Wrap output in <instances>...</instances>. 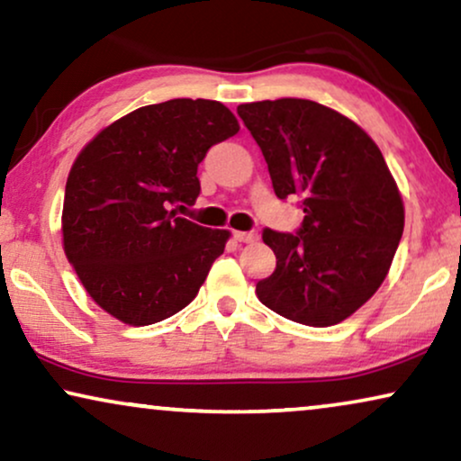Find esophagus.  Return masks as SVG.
<instances>
[{
  "label": "esophagus",
  "instance_id": "34e87169",
  "mask_svg": "<svg viewBox=\"0 0 461 461\" xmlns=\"http://www.w3.org/2000/svg\"><path fill=\"white\" fill-rule=\"evenodd\" d=\"M234 238L238 242H247V244H253L259 240V236H257L255 231H234Z\"/></svg>",
  "mask_w": 461,
  "mask_h": 461
}]
</instances>
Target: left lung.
<instances>
[{
  "label": "left lung",
  "mask_w": 461,
  "mask_h": 461,
  "mask_svg": "<svg viewBox=\"0 0 461 461\" xmlns=\"http://www.w3.org/2000/svg\"><path fill=\"white\" fill-rule=\"evenodd\" d=\"M238 115L276 195H302L305 212L297 234L263 231L276 269L257 297L308 327L346 321L382 286L402 236V198L382 151L356 122L308 98L244 103Z\"/></svg>",
  "instance_id": "1"
}]
</instances>
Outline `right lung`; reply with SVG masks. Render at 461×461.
Masks as SVG:
<instances>
[{
	"instance_id": "obj_1",
	"label": "right lung",
	"mask_w": 461,
	"mask_h": 461,
	"mask_svg": "<svg viewBox=\"0 0 461 461\" xmlns=\"http://www.w3.org/2000/svg\"><path fill=\"white\" fill-rule=\"evenodd\" d=\"M240 131L219 101L173 98L103 128L67 176L63 249L98 308L147 327L194 302L227 230L176 217L200 194L206 151Z\"/></svg>"
}]
</instances>
